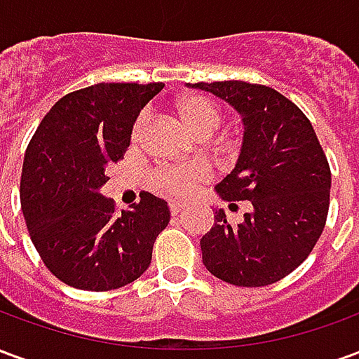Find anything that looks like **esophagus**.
<instances>
[{
	"label": "esophagus",
	"mask_w": 359,
	"mask_h": 359,
	"mask_svg": "<svg viewBox=\"0 0 359 359\" xmlns=\"http://www.w3.org/2000/svg\"><path fill=\"white\" fill-rule=\"evenodd\" d=\"M187 205L184 203H180V202H171L169 203V210H171V215H179L180 211L184 210Z\"/></svg>",
	"instance_id": "esophagus-1"
}]
</instances>
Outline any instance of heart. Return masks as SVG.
<instances>
[{
  "instance_id": "obj_1",
  "label": "heart",
  "mask_w": 359,
  "mask_h": 359,
  "mask_svg": "<svg viewBox=\"0 0 359 359\" xmlns=\"http://www.w3.org/2000/svg\"><path fill=\"white\" fill-rule=\"evenodd\" d=\"M175 111L184 123L190 133L200 138H208L215 133L221 125V111L210 97L200 94L182 95L175 103ZM148 126V117L140 115L133 126V142H140ZM210 167L203 163H182L163 167L154 175V187L157 192L165 196H184L194 194L205 180L210 179Z\"/></svg>"
}]
</instances>
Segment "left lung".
Here are the masks:
<instances>
[{
	"instance_id": "left-lung-1",
	"label": "left lung",
	"mask_w": 359,
	"mask_h": 359,
	"mask_svg": "<svg viewBox=\"0 0 359 359\" xmlns=\"http://www.w3.org/2000/svg\"><path fill=\"white\" fill-rule=\"evenodd\" d=\"M241 113L244 138L238 161L219 182L231 203H252L241 225L223 210L200 241L205 269L234 286H267L285 278L311 254L323 233L331 169L308 117L264 84L198 82Z\"/></svg>"
}]
</instances>
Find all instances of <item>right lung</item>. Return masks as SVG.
<instances>
[{
	"label": "right lung",
	"instance_id": "right-lung-1",
	"mask_svg": "<svg viewBox=\"0 0 359 359\" xmlns=\"http://www.w3.org/2000/svg\"><path fill=\"white\" fill-rule=\"evenodd\" d=\"M161 82H109L63 95L28 144L20 205L34 248L65 285L103 292L133 283L151 264V250L171 213L167 202L142 192L115 213L100 194L111 163L123 159L142 107Z\"/></svg>",
	"mask_w": 359,
	"mask_h": 359
}]
</instances>
